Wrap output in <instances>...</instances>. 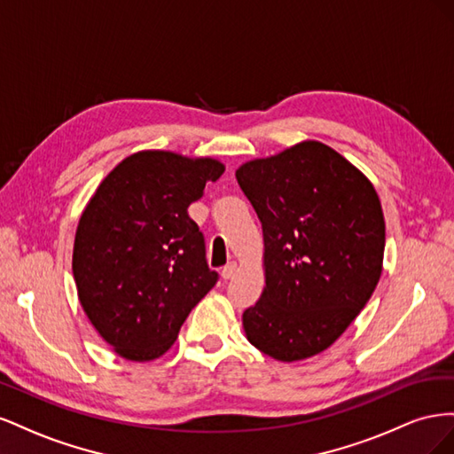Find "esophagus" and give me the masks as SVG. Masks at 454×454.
Returning <instances> with one entry per match:
<instances>
[{
    "instance_id": "34e87169",
    "label": "esophagus",
    "mask_w": 454,
    "mask_h": 454,
    "mask_svg": "<svg viewBox=\"0 0 454 454\" xmlns=\"http://www.w3.org/2000/svg\"><path fill=\"white\" fill-rule=\"evenodd\" d=\"M235 272H237V263H227V265L222 269V278H223V280H229V278L235 277Z\"/></svg>"
}]
</instances>
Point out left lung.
<instances>
[{
	"instance_id": "left-lung-1",
	"label": "left lung",
	"mask_w": 454,
	"mask_h": 454,
	"mask_svg": "<svg viewBox=\"0 0 454 454\" xmlns=\"http://www.w3.org/2000/svg\"><path fill=\"white\" fill-rule=\"evenodd\" d=\"M237 180L265 240V290L242 325L280 362L307 360L345 333L382 272L375 187L335 149L301 142L242 164Z\"/></svg>"
}]
</instances>
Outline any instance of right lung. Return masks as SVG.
I'll use <instances>...</instances> for the list:
<instances>
[{
  "label": "right lung",
  "instance_id": "right-lung-1",
  "mask_svg": "<svg viewBox=\"0 0 454 454\" xmlns=\"http://www.w3.org/2000/svg\"><path fill=\"white\" fill-rule=\"evenodd\" d=\"M225 167L170 151H140L109 172L79 219L74 278L81 307L122 358L167 352L217 282L191 202Z\"/></svg>",
  "mask_w": 454,
  "mask_h": 454
}]
</instances>
